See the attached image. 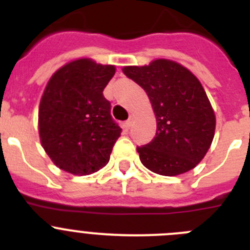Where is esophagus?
I'll use <instances>...</instances> for the list:
<instances>
[{
    "instance_id": "1",
    "label": "esophagus",
    "mask_w": 250,
    "mask_h": 250,
    "mask_svg": "<svg viewBox=\"0 0 250 250\" xmlns=\"http://www.w3.org/2000/svg\"><path fill=\"white\" fill-rule=\"evenodd\" d=\"M132 123H134V118H132V116H130V118L127 119L125 123H124V126H125V129H130V127L132 126Z\"/></svg>"
}]
</instances>
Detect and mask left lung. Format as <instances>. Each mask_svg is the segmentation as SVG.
<instances>
[{"instance_id":"8db88e82","label":"left lung","mask_w":250,"mask_h":250,"mask_svg":"<svg viewBox=\"0 0 250 250\" xmlns=\"http://www.w3.org/2000/svg\"><path fill=\"white\" fill-rule=\"evenodd\" d=\"M123 72L146 91L156 116V135L136 147L145 167L174 176L199 164L211 145L215 115L199 80L170 60L126 66Z\"/></svg>"}]
</instances>
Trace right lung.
<instances>
[{
    "label": "right lung",
    "mask_w": 250,
    "mask_h": 250,
    "mask_svg": "<svg viewBox=\"0 0 250 250\" xmlns=\"http://www.w3.org/2000/svg\"><path fill=\"white\" fill-rule=\"evenodd\" d=\"M115 66L80 59L57 70L40 103L41 144L60 169L89 175L109 163L121 134L103 91Z\"/></svg>",
    "instance_id": "obj_1"
}]
</instances>
